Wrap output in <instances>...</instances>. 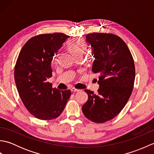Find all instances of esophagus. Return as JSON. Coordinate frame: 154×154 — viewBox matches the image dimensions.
<instances>
[{
  "label": "esophagus",
  "mask_w": 154,
  "mask_h": 154,
  "mask_svg": "<svg viewBox=\"0 0 154 154\" xmlns=\"http://www.w3.org/2000/svg\"><path fill=\"white\" fill-rule=\"evenodd\" d=\"M71 92H78V91H79V89H75V88H72L71 89Z\"/></svg>",
  "instance_id": "obj_1"
}]
</instances>
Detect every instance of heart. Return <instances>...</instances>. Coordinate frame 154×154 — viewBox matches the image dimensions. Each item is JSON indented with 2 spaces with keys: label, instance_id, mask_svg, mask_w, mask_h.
<instances>
[{
  "label": "heart",
  "instance_id": "heart-1",
  "mask_svg": "<svg viewBox=\"0 0 154 154\" xmlns=\"http://www.w3.org/2000/svg\"><path fill=\"white\" fill-rule=\"evenodd\" d=\"M68 50L75 57H82L87 50V45L81 39H72L67 43Z\"/></svg>",
  "mask_w": 154,
  "mask_h": 154
}]
</instances>
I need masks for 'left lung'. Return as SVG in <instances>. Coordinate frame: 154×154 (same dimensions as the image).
<instances>
[{
	"label": "left lung",
	"instance_id": "obj_1",
	"mask_svg": "<svg viewBox=\"0 0 154 154\" xmlns=\"http://www.w3.org/2000/svg\"><path fill=\"white\" fill-rule=\"evenodd\" d=\"M86 40L93 48L92 71L99 74V89L97 94L85 90L88 100L82 110L88 119L103 123L116 116L131 96L134 62L125 42L115 34L93 32L86 35Z\"/></svg>",
	"mask_w": 154,
	"mask_h": 154
}]
</instances>
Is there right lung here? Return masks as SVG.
I'll return each instance as SVG.
<instances>
[{
  "label": "right lung",
  "instance_id": "obj_1",
  "mask_svg": "<svg viewBox=\"0 0 154 154\" xmlns=\"http://www.w3.org/2000/svg\"><path fill=\"white\" fill-rule=\"evenodd\" d=\"M69 35L60 32L42 34L31 38L22 47L14 67V80L19 96L32 115L42 120L57 118L71 94L69 90L52 88L53 57Z\"/></svg>",
  "mask_w": 154,
  "mask_h": 154
}]
</instances>
